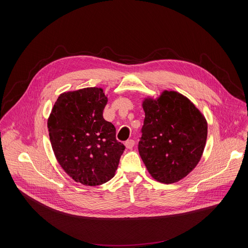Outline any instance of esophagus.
Segmentation results:
<instances>
[{"mask_svg": "<svg viewBox=\"0 0 248 248\" xmlns=\"http://www.w3.org/2000/svg\"><path fill=\"white\" fill-rule=\"evenodd\" d=\"M134 144H135V141L133 139H129V140L125 141V143H124V145L127 149H131L134 146Z\"/></svg>", "mask_w": 248, "mask_h": 248, "instance_id": "34e87169", "label": "esophagus"}]
</instances>
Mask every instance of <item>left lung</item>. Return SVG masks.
<instances>
[{"label":"left lung","instance_id":"obj_1","mask_svg":"<svg viewBox=\"0 0 248 248\" xmlns=\"http://www.w3.org/2000/svg\"><path fill=\"white\" fill-rule=\"evenodd\" d=\"M139 155L152 178L162 184L183 180L199 163L207 139V122L183 94L165 90L146 98Z\"/></svg>","mask_w":248,"mask_h":248}]
</instances>
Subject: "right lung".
Instances as JSON below:
<instances>
[{
    "label": "right lung",
    "mask_w": 248,
    "mask_h": 248,
    "mask_svg": "<svg viewBox=\"0 0 248 248\" xmlns=\"http://www.w3.org/2000/svg\"><path fill=\"white\" fill-rule=\"evenodd\" d=\"M108 98L102 88L64 92L48 119L55 156L77 183L96 186L109 182L118 169L124 145L116 139V127L105 121Z\"/></svg>",
    "instance_id": "add662e5"
}]
</instances>
